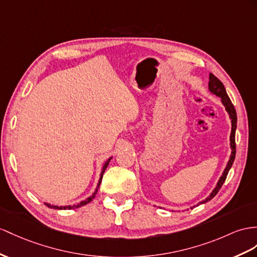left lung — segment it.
Here are the masks:
<instances>
[{"label": "left lung", "instance_id": "obj_1", "mask_svg": "<svg viewBox=\"0 0 257 257\" xmlns=\"http://www.w3.org/2000/svg\"><path fill=\"white\" fill-rule=\"evenodd\" d=\"M208 89H209L210 92H212V93L216 94L217 96H219L221 98L222 104L225 105L226 110L228 111L230 118H231L232 128H231V135H230V146H231L232 152H231V156H230V160L228 162V165H227V167L225 169V172H223L222 176L220 177V179H219L218 183H217L216 188L214 189V191L210 193V195L207 197V199L200 202V204L208 202L209 200H212L217 193H218L221 186L223 185V182H225V180L227 178V175L229 173L230 168H231V166H232L233 161H234V157H235V129H236V113H235V108L233 106V104L231 103V101H230V98H229V96L227 94L226 89H225V87H223L222 82L216 76H214L213 74H209Z\"/></svg>", "mask_w": 257, "mask_h": 257}]
</instances>
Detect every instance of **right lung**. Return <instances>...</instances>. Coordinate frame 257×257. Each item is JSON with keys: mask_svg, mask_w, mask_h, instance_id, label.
<instances>
[{"mask_svg": "<svg viewBox=\"0 0 257 257\" xmlns=\"http://www.w3.org/2000/svg\"><path fill=\"white\" fill-rule=\"evenodd\" d=\"M109 161H110V159L104 164V166H103V170H102V174H101V178H100V181H98V183H97V188H96V190L94 191V193L92 194L91 196H89L87 200H84V201H82L81 203H79L78 205H72V206H55V205H51V204H48V203H45V205H47L48 207H51V208H55V209H71V208H77V207H81V206H83V205H85V204H88L89 202H91L92 200L94 199V196H95V194H96V192H97V189H98V187H100V185H101V181H102V178H103V174H104V172H105V169H106V167L108 166V163H109Z\"/></svg>", "mask_w": 257, "mask_h": 257, "instance_id": "1", "label": "right lung"}]
</instances>
